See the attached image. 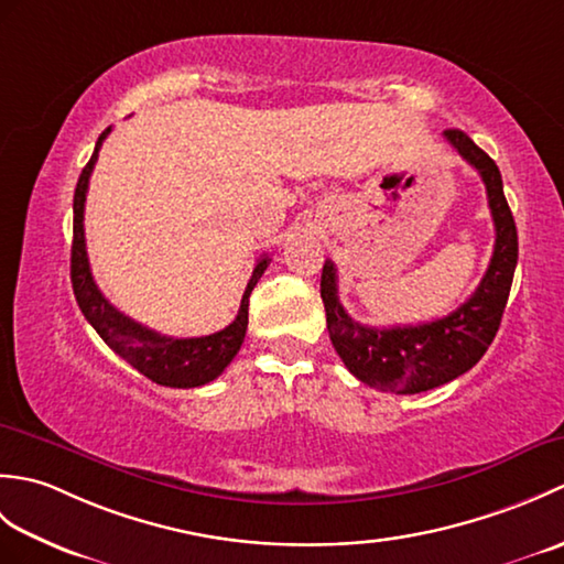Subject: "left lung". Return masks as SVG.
<instances>
[{"mask_svg": "<svg viewBox=\"0 0 564 564\" xmlns=\"http://www.w3.org/2000/svg\"><path fill=\"white\" fill-rule=\"evenodd\" d=\"M443 138L480 172L495 220V251L475 293L441 319L378 329L361 325L346 313L339 303L337 267L329 259L322 267L319 293L334 349L349 373L382 392H426L467 373L497 337L517 271L519 235L505 198L499 166L463 130L451 128Z\"/></svg>", "mask_w": 564, "mask_h": 564, "instance_id": "obj_1", "label": "left lung"}]
</instances>
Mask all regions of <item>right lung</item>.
Here are the masks:
<instances>
[{"instance_id": "add662e5", "label": "right lung", "mask_w": 564, "mask_h": 564, "mask_svg": "<svg viewBox=\"0 0 564 564\" xmlns=\"http://www.w3.org/2000/svg\"><path fill=\"white\" fill-rule=\"evenodd\" d=\"M111 133L106 128L97 140L91 160L79 174V182L75 188V225H72V259H69V275H72V291H75L77 305L82 315L87 317L89 325L97 329L99 337L109 344V349L140 370L142 376L164 388H198L206 382L218 378L223 370L230 366L237 356L239 346L245 341L247 322H249V295L254 291L261 273L269 267V257L263 254L251 279L245 289L242 303H239L237 317L232 325L225 329L208 334V337H191V339H174L164 337V334L142 327L140 322L126 317L123 313L106 301L99 285L94 283V275L87 259V242H84V200H87L89 176L97 164L101 142Z\"/></svg>"}]
</instances>
